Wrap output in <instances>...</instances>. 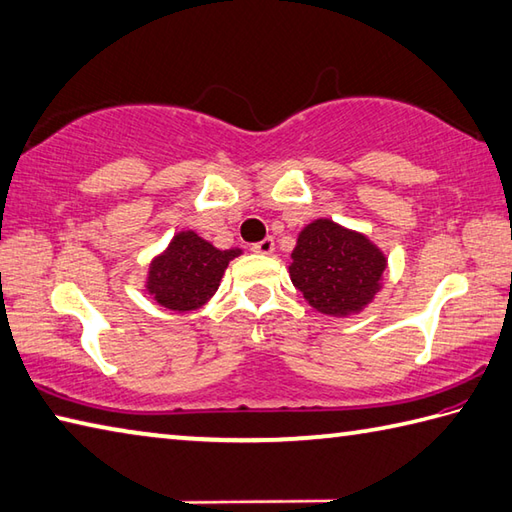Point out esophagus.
Masks as SVG:
<instances>
[{
    "mask_svg": "<svg viewBox=\"0 0 512 512\" xmlns=\"http://www.w3.org/2000/svg\"><path fill=\"white\" fill-rule=\"evenodd\" d=\"M252 252H256V254H272L274 252V240L272 238H263L260 240V243H256V245H252Z\"/></svg>",
    "mask_w": 512,
    "mask_h": 512,
    "instance_id": "obj_1",
    "label": "esophagus"
}]
</instances>
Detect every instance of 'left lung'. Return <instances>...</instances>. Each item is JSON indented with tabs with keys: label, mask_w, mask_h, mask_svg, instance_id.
<instances>
[{
	"label": "left lung",
	"mask_w": 512,
	"mask_h": 512,
	"mask_svg": "<svg viewBox=\"0 0 512 512\" xmlns=\"http://www.w3.org/2000/svg\"><path fill=\"white\" fill-rule=\"evenodd\" d=\"M388 258L361 231L316 218L296 236L289 278L316 312L334 318L361 314L379 289Z\"/></svg>",
	"instance_id": "left-lung-1"
}]
</instances>
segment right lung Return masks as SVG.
I'll return each instance as SVG.
<instances>
[{
  "mask_svg": "<svg viewBox=\"0 0 512 512\" xmlns=\"http://www.w3.org/2000/svg\"><path fill=\"white\" fill-rule=\"evenodd\" d=\"M240 254V247L218 249L194 229H182L151 258L144 292L165 310L196 312L214 298L227 265Z\"/></svg>",
  "mask_w": 512,
  "mask_h": 512,
  "instance_id": "1",
  "label": "right lung"
}]
</instances>
